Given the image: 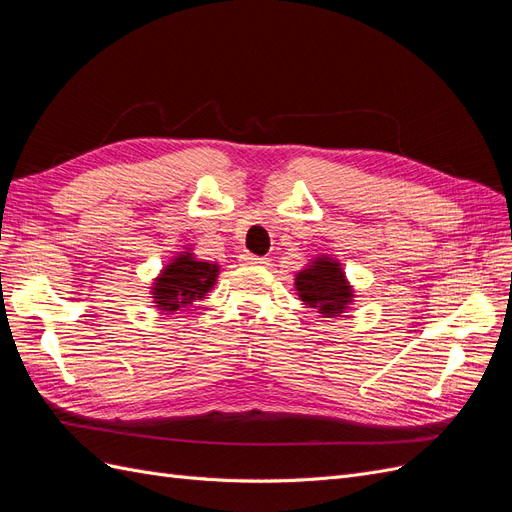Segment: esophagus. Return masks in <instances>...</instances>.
I'll list each match as a JSON object with an SVG mask.
<instances>
[{
    "instance_id": "1",
    "label": "esophagus",
    "mask_w": 512,
    "mask_h": 512,
    "mask_svg": "<svg viewBox=\"0 0 512 512\" xmlns=\"http://www.w3.org/2000/svg\"><path fill=\"white\" fill-rule=\"evenodd\" d=\"M242 261L244 263H251V266H266L268 257H257V255H251V253H244Z\"/></svg>"
}]
</instances>
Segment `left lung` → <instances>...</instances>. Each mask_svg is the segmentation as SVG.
Returning <instances> with one entry per match:
<instances>
[{
	"label": "left lung",
	"instance_id": "left-lung-1",
	"mask_svg": "<svg viewBox=\"0 0 512 512\" xmlns=\"http://www.w3.org/2000/svg\"><path fill=\"white\" fill-rule=\"evenodd\" d=\"M295 289L300 291V298L308 306L319 308L323 315L336 317L351 302V289L346 285L340 266L327 259H319L308 270L300 272L295 278Z\"/></svg>",
	"mask_w": 512,
	"mask_h": 512
}]
</instances>
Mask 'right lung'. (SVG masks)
<instances>
[{
  "instance_id": "1",
  "label": "right lung",
  "mask_w": 512,
  "mask_h": 512,
  "mask_svg": "<svg viewBox=\"0 0 512 512\" xmlns=\"http://www.w3.org/2000/svg\"><path fill=\"white\" fill-rule=\"evenodd\" d=\"M219 268L208 261H197L189 253L174 259L163 270L155 285V300L163 312H172L191 304L214 285Z\"/></svg>"
}]
</instances>
